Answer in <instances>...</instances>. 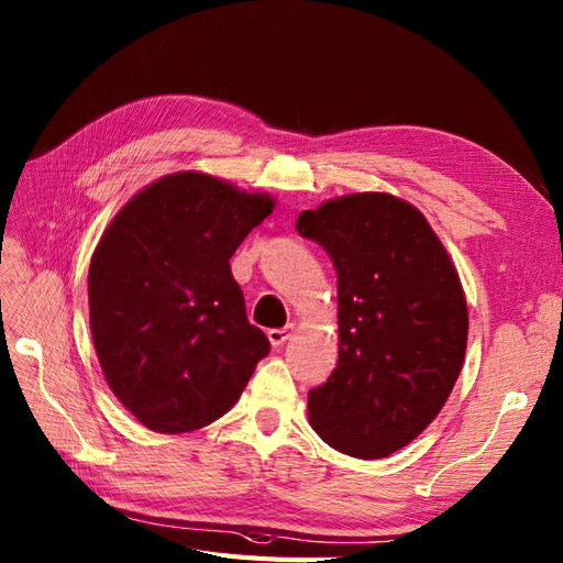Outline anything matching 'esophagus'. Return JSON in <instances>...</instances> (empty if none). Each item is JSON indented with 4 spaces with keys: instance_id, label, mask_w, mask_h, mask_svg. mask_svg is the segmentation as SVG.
I'll list each match as a JSON object with an SVG mask.
<instances>
[{
    "instance_id": "obj_1",
    "label": "esophagus",
    "mask_w": 563,
    "mask_h": 563,
    "mask_svg": "<svg viewBox=\"0 0 563 563\" xmlns=\"http://www.w3.org/2000/svg\"><path fill=\"white\" fill-rule=\"evenodd\" d=\"M294 334V324H286V327H277V329H269L267 332V339H269V344L274 346V349H279V346H284L286 341H289V336Z\"/></svg>"
}]
</instances>
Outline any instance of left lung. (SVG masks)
<instances>
[{
  "label": "left lung",
  "mask_w": 563,
  "mask_h": 563,
  "mask_svg": "<svg viewBox=\"0 0 563 563\" xmlns=\"http://www.w3.org/2000/svg\"><path fill=\"white\" fill-rule=\"evenodd\" d=\"M332 257L339 361L308 391L310 424L341 454L385 459L440 413L468 341V306L444 245L413 205L355 194L300 212Z\"/></svg>",
  "instance_id": "obj_1"
}]
</instances>
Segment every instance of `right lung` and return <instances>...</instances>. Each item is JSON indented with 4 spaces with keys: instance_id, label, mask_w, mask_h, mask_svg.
Returning a JSON list of instances; mask_svg holds the SVG:
<instances>
[{
    "instance_id": "obj_1",
    "label": "right lung",
    "mask_w": 563,
    "mask_h": 563,
    "mask_svg": "<svg viewBox=\"0 0 563 563\" xmlns=\"http://www.w3.org/2000/svg\"><path fill=\"white\" fill-rule=\"evenodd\" d=\"M274 202L198 172L123 205L88 272L90 332L117 399L155 432H190L239 401L269 353L229 260Z\"/></svg>"
}]
</instances>
